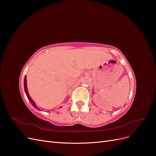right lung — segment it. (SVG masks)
<instances>
[{
    "label": "right lung",
    "instance_id": "obj_1",
    "mask_svg": "<svg viewBox=\"0 0 156 156\" xmlns=\"http://www.w3.org/2000/svg\"><path fill=\"white\" fill-rule=\"evenodd\" d=\"M24 88H25V93H26V95L28 98V99H29V100L30 101V102L31 103V104L34 106L35 108H36L37 109H38V108L37 107V106L36 105V104L34 103V102L32 101V100L31 99V98L30 97V96L29 95V92H28V90H27V79H26V76L25 77V79H24Z\"/></svg>",
    "mask_w": 156,
    "mask_h": 156
}]
</instances>
